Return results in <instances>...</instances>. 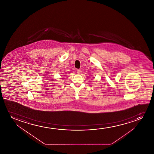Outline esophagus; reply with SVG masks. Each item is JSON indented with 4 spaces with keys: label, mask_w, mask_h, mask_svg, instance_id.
Instances as JSON below:
<instances>
[{
    "label": "esophagus",
    "mask_w": 154,
    "mask_h": 154,
    "mask_svg": "<svg viewBox=\"0 0 154 154\" xmlns=\"http://www.w3.org/2000/svg\"><path fill=\"white\" fill-rule=\"evenodd\" d=\"M82 72V70L81 69L77 70V72L78 74H80Z\"/></svg>",
    "instance_id": "obj_1"
}]
</instances>
